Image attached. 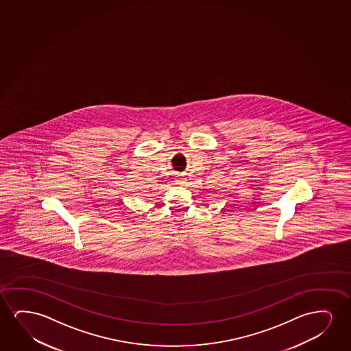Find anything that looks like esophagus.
<instances>
[{"label": "esophagus", "instance_id": "1", "mask_svg": "<svg viewBox=\"0 0 351 351\" xmlns=\"http://www.w3.org/2000/svg\"><path fill=\"white\" fill-rule=\"evenodd\" d=\"M176 182H178V184H184V183H186V180L183 178H180Z\"/></svg>", "mask_w": 351, "mask_h": 351}]
</instances>
